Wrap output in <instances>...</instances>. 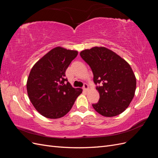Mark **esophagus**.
I'll list each match as a JSON object with an SVG mask.
<instances>
[{"label": "esophagus", "mask_w": 158, "mask_h": 158, "mask_svg": "<svg viewBox=\"0 0 158 158\" xmlns=\"http://www.w3.org/2000/svg\"><path fill=\"white\" fill-rule=\"evenodd\" d=\"M83 89L85 91V92H88V89H89V88H88V85L87 84H84Z\"/></svg>", "instance_id": "1"}]
</instances>
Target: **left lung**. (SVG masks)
Here are the masks:
<instances>
[{"mask_svg":"<svg viewBox=\"0 0 158 158\" xmlns=\"http://www.w3.org/2000/svg\"><path fill=\"white\" fill-rule=\"evenodd\" d=\"M81 57L90 66L99 100L92 104L102 116L120 114L129 106L135 96L136 80L127 62L105 47H94L80 52Z\"/></svg>","mask_w":158,"mask_h":158,"instance_id":"obj_1","label":"left lung"}]
</instances>
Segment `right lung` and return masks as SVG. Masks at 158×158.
Masks as SVG:
<instances>
[{"mask_svg": "<svg viewBox=\"0 0 158 158\" xmlns=\"http://www.w3.org/2000/svg\"><path fill=\"white\" fill-rule=\"evenodd\" d=\"M78 52L56 47L33 66L27 80V92L33 107L44 117H63L82 94V89L73 88L64 78L66 70Z\"/></svg>", "mask_w": 158, "mask_h": 158, "instance_id": "right-lung-1", "label": "right lung"}]
</instances>
